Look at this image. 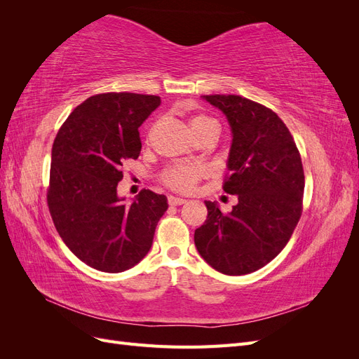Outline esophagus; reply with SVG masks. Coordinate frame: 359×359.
<instances>
[{
	"label": "esophagus",
	"instance_id": "34e87169",
	"mask_svg": "<svg viewBox=\"0 0 359 359\" xmlns=\"http://www.w3.org/2000/svg\"><path fill=\"white\" fill-rule=\"evenodd\" d=\"M168 202H169V205H182V203H186V199L177 198V196H169Z\"/></svg>",
	"mask_w": 359,
	"mask_h": 359
}]
</instances>
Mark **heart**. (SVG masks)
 <instances>
[{
	"label": "heart",
	"mask_w": 359,
	"mask_h": 359,
	"mask_svg": "<svg viewBox=\"0 0 359 359\" xmlns=\"http://www.w3.org/2000/svg\"><path fill=\"white\" fill-rule=\"evenodd\" d=\"M193 133L201 132L206 127H219L215 119L208 115H194L190 119ZM205 175V169L196 165H173L168 168L161 175V181L168 187L177 191H190L196 186V182Z\"/></svg>",
	"instance_id": "heart-1"
}]
</instances>
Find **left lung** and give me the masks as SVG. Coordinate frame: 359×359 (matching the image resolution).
I'll use <instances>...</instances> for the list:
<instances>
[{
    "instance_id": "obj_1",
    "label": "left lung",
    "mask_w": 359,
    "mask_h": 359,
    "mask_svg": "<svg viewBox=\"0 0 359 359\" xmlns=\"http://www.w3.org/2000/svg\"><path fill=\"white\" fill-rule=\"evenodd\" d=\"M232 128L223 190L236 194L231 212L205 201L208 215L194 231L199 255L226 276L255 273L269 264L302 214L304 169L289 128L266 106L241 95H202Z\"/></svg>"
}]
</instances>
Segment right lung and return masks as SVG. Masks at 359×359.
Here are the masks:
<instances>
[{
	"label": "right lung",
	"instance_id": "obj_1",
	"mask_svg": "<svg viewBox=\"0 0 359 359\" xmlns=\"http://www.w3.org/2000/svg\"><path fill=\"white\" fill-rule=\"evenodd\" d=\"M158 104V95H93L74 107L53 140L48 187L53 224L74 256L103 273L139 264L168 210L165 194L144 189L132 203L116 194L123 163L136 160L142 148L137 128Z\"/></svg>",
	"mask_w": 359,
	"mask_h": 359
}]
</instances>
